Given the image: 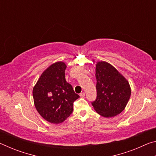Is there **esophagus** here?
<instances>
[{
    "mask_svg": "<svg viewBox=\"0 0 156 156\" xmlns=\"http://www.w3.org/2000/svg\"><path fill=\"white\" fill-rule=\"evenodd\" d=\"M84 96H85V93H84V92H82V93L80 94V96L81 98H84Z\"/></svg>",
    "mask_w": 156,
    "mask_h": 156,
    "instance_id": "esophagus-1",
    "label": "esophagus"
}]
</instances>
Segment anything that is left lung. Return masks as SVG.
I'll list each match as a JSON object with an SVG mask.
<instances>
[{
    "label": "left lung",
    "mask_w": 156,
    "mask_h": 156,
    "mask_svg": "<svg viewBox=\"0 0 156 156\" xmlns=\"http://www.w3.org/2000/svg\"><path fill=\"white\" fill-rule=\"evenodd\" d=\"M96 67L97 97L92 102L94 109L105 118L113 117L125 109L131 96L127 80L107 62H98Z\"/></svg>",
    "instance_id": "obj_1"
}]
</instances>
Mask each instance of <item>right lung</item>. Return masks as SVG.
<instances>
[{"mask_svg": "<svg viewBox=\"0 0 156 156\" xmlns=\"http://www.w3.org/2000/svg\"><path fill=\"white\" fill-rule=\"evenodd\" d=\"M67 66L63 62L52 64L42 73L33 89L36 109L48 122L59 124L73 112V102L80 98L65 80Z\"/></svg>", "mask_w": 156, "mask_h": 156, "instance_id": "right-lung-1", "label": "right lung"}]
</instances>
